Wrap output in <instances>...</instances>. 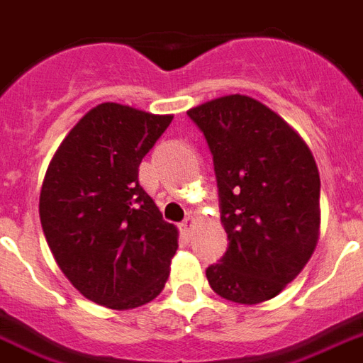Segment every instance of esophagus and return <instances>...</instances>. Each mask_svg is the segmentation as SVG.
Masks as SVG:
<instances>
[{"label":"esophagus","mask_w":363,"mask_h":363,"mask_svg":"<svg viewBox=\"0 0 363 363\" xmlns=\"http://www.w3.org/2000/svg\"><path fill=\"white\" fill-rule=\"evenodd\" d=\"M193 223H195V220H193V218H185L184 222L179 223V230H182V233H184V235H189V231H191Z\"/></svg>","instance_id":"obj_1"}]
</instances>
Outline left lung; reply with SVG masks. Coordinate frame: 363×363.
Segmentation results:
<instances>
[{
  "mask_svg": "<svg viewBox=\"0 0 363 363\" xmlns=\"http://www.w3.org/2000/svg\"><path fill=\"white\" fill-rule=\"evenodd\" d=\"M216 174L228 250L206 268L214 293L239 304L279 295L314 252L320 174L287 122L260 101L225 95L191 108Z\"/></svg>",
  "mask_w": 363,
  "mask_h": 363,
  "instance_id": "obj_1",
  "label": "left lung"
}]
</instances>
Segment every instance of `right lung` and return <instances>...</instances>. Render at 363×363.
<instances>
[{"label":"right lung","instance_id":"obj_1","mask_svg":"<svg viewBox=\"0 0 363 363\" xmlns=\"http://www.w3.org/2000/svg\"><path fill=\"white\" fill-rule=\"evenodd\" d=\"M172 116L103 103L49 162L40 195L43 235L59 268L101 306L130 310L160 295L178 231L140 185V164Z\"/></svg>","mask_w":363,"mask_h":363}]
</instances>
